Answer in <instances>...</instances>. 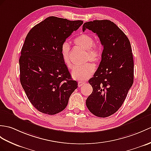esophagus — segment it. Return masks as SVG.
I'll return each mask as SVG.
<instances>
[{
	"label": "esophagus",
	"instance_id": "esophagus-1",
	"mask_svg": "<svg viewBox=\"0 0 151 151\" xmlns=\"http://www.w3.org/2000/svg\"><path fill=\"white\" fill-rule=\"evenodd\" d=\"M84 83H86V82L80 81V82H78V87H81L82 85H83Z\"/></svg>",
	"mask_w": 151,
	"mask_h": 151
}]
</instances>
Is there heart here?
Here are the masks:
<instances>
[{
  "label": "heart",
  "instance_id": "1",
  "mask_svg": "<svg viewBox=\"0 0 151 151\" xmlns=\"http://www.w3.org/2000/svg\"><path fill=\"white\" fill-rule=\"evenodd\" d=\"M74 43L79 47L86 51V61L90 60L94 64L100 61L101 57V52L100 48L94 44V40L92 37L89 35L82 34L77 37L74 40ZM70 46L69 44L65 42L61 45L60 52L65 65L68 68H72V64L69 57ZM95 67L93 64L91 62L76 66L74 68L71 72V76L74 79L77 80H83L89 78L94 71Z\"/></svg>",
  "mask_w": 151,
  "mask_h": 151
}]
</instances>
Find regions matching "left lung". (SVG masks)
Listing matches in <instances>:
<instances>
[{
    "label": "left lung",
    "instance_id": "obj_1",
    "mask_svg": "<svg viewBox=\"0 0 151 151\" xmlns=\"http://www.w3.org/2000/svg\"><path fill=\"white\" fill-rule=\"evenodd\" d=\"M86 29L97 35L104 47L100 65L89 80L93 92L86 106L94 115L106 118L120 109L133 83L132 49L127 37L111 20L85 22L83 31Z\"/></svg>",
    "mask_w": 151,
    "mask_h": 151
}]
</instances>
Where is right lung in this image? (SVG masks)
<instances>
[{"mask_svg":"<svg viewBox=\"0 0 151 151\" xmlns=\"http://www.w3.org/2000/svg\"><path fill=\"white\" fill-rule=\"evenodd\" d=\"M83 24L50 17L27 33L19 59L20 80L27 99L41 113L55 114L78 87L60 52L62 44Z\"/></svg>","mask_w":151,"mask_h":151,"instance_id":"right-lung-1","label":"right lung"}]
</instances>
